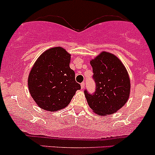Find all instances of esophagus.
<instances>
[{"instance_id": "obj_1", "label": "esophagus", "mask_w": 155, "mask_h": 155, "mask_svg": "<svg viewBox=\"0 0 155 155\" xmlns=\"http://www.w3.org/2000/svg\"><path fill=\"white\" fill-rule=\"evenodd\" d=\"M84 87H85V82H82V83H81V88L82 89H83Z\"/></svg>"}]
</instances>
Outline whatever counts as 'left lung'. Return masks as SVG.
Wrapping results in <instances>:
<instances>
[{
  "mask_svg": "<svg viewBox=\"0 0 155 155\" xmlns=\"http://www.w3.org/2000/svg\"><path fill=\"white\" fill-rule=\"evenodd\" d=\"M96 91H85L89 107L94 113L108 115L118 112L127 102L130 93V80L127 70L115 54L102 51L90 61Z\"/></svg>",
  "mask_w": 155,
  "mask_h": 155,
  "instance_id": "1",
  "label": "left lung"
}]
</instances>
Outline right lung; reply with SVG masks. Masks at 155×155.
I'll list each match as a JSON object with an SVG mask.
<instances>
[{
    "label": "right lung",
    "instance_id": "add662e5",
    "mask_svg": "<svg viewBox=\"0 0 155 155\" xmlns=\"http://www.w3.org/2000/svg\"><path fill=\"white\" fill-rule=\"evenodd\" d=\"M71 55L62 47L42 53L33 65L28 79V90L36 104L48 112L68 107L81 88L70 68Z\"/></svg>",
    "mask_w": 155,
    "mask_h": 155
}]
</instances>
